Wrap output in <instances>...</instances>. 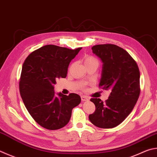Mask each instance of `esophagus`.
I'll return each mask as SVG.
<instances>
[{
    "mask_svg": "<svg viewBox=\"0 0 157 157\" xmlns=\"http://www.w3.org/2000/svg\"><path fill=\"white\" fill-rule=\"evenodd\" d=\"M81 99H82V101H86L89 100V99H88V98H87V97H86V96H82L81 97Z\"/></svg>",
    "mask_w": 157,
    "mask_h": 157,
    "instance_id": "esophagus-1",
    "label": "esophagus"
}]
</instances>
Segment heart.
<instances>
[{"label":"heart","instance_id":"1","mask_svg":"<svg viewBox=\"0 0 157 157\" xmlns=\"http://www.w3.org/2000/svg\"><path fill=\"white\" fill-rule=\"evenodd\" d=\"M98 60L95 58L93 56H86L84 58V66L90 64H95L98 65Z\"/></svg>","mask_w":157,"mask_h":157}]
</instances>
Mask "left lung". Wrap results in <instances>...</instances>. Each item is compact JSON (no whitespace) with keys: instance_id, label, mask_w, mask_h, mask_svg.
<instances>
[{"instance_id":"obj_1","label":"left lung","mask_w":157,"mask_h":157,"mask_svg":"<svg viewBox=\"0 0 157 157\" xmlns=\"http://www.w3.org/2000/svg\"><path fill=\"white\" fill-rule=\"evenodd\" d=\"M92 50L103 62L99 86L110 93L105 102L90 99L95 111L88 118L97 127L112 128L120 124L135 107L140 94V72L130 54L115 44L95 45Z\"/></svg>"}]
</instances>
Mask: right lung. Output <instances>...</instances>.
Wrapping results in <instances>:
<instances>
[{
	"mask_svg": "<svg viewBox=\"0 0 157 157\" xmlns=\"http://www.w3.org/2000/svg\"><path fill=\"white\" fill-rule=\"evenodd\" d=\"M81 49L45 45L29 54L22 64L19 82L22 99L34 120L46 129L66 126L72 109L81 102L78 94L56 96L54 91L56 79L66 78L69 63Z\"/></svg>",
	"mask_w": 157,
	"mask_h": 157,
	"instance_id": "obj_1",
	"label": "right lung"
}]
</instances>
